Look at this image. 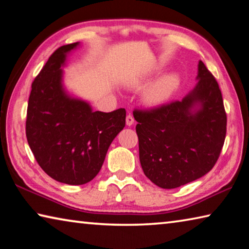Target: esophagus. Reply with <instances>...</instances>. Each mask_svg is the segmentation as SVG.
I'll return each instance as SVG.
<instances>
[{
  "label": "esophagus",
  "mask_w": 249,
  "mask_h": 249,
  "mask_svg": "<svg viewBox=\"0 0 249 249\" xmlns=\"http://www.w3.org/2000/svg\"><path fill=\"white\" fill-rule=\"evenodd\" d=\"M134 124V117L132 115L126 116V125L132 126Z\"/></svg>",
  "instance_id": "34e87169"
}]
</instances>
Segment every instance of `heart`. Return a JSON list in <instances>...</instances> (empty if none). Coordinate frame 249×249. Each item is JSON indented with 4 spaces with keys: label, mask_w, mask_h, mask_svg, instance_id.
Segmentation results:
<instances>
[{
    "label": "heart",
    "mask_w": 249,
    "mask_h": 249,
    "mask_svg": "<svg viewBox=\"0 0 249 249\" xmlns=\"http://www.w3.org/2000/svg\"><path fill=\"white\" fill-rule=\"evenodd\" d=\"M149 82V77H142V78H134L128 82V86L134 89H139L144 88V86ZM180 83V77L177 73H169L164 75L156 82H154L152 85H149L143 92L142 100L144 104L147 106H160L164 104L175 90L178 89Z\"/></svg>",
    "instance_id": "b5f03b06"
}]
</instances>
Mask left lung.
I'll list each match as a JSON object with an SVG mask.
<instances>
[{
  "instance_id": "8db88e82",
  "label": "left lung",
  "mask_w": 249,
  "mask_h": 249,
  "mask_svg": "<svg viewBox=\"0 0 249 249\" xmlns=\"http://www.w3.org/2000/svg\"><path fill=\"white\" fill-rule=\"evenodd\" d=\"M196 80L181 101L133 113L142 168L160 188L200 178L214 167L223 148L227 117L222 92L202 61Z\"/></svg>"
}]
</instances>
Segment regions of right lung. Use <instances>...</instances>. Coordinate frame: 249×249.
I'll return each mask as SVG.
<instances>
[{
	"label": "right lung",
	"mask_w": 249,
	"mask_h": 249,
	"mask_svg": "<svg viewBox=\"0 0 249 249\" xmlns=\"http://www.w3.org/2000/svg\"><path fill=\"white\" fill-rule=\"evenodd\" d=\"M80 42L61 46L51 55L32 83L26 137L35 160L60 183L83 185L101 171L113 140L125 126L126 110L94 112L63 84V68Z\"/></svg>",
	"instance_id": "right-lung-1"
}]
</instances>
